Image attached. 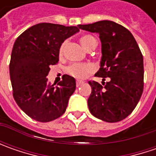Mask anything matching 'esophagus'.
<instances>
[{"mask_svg": "<svg viewBox=\"0 0 156 156\" xmlns=\"http://www.w3.org/2000/svg\"><path fill=\"white\" fill-rule=\"evenodd\" d=\"M81 84H83L82 81H76V87H80Z\"/></svg>", "mask_w": 156, "mask_h": 156, "instance_id": "1", "label": "esophagus"}]
</instances>
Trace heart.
Returning <instances> with one entry per match:
<instances>
[{
	"mask_svg": "<svg viewBox=\"0 0 156 156\" xmlns=\"http://www.w3.org/2000/svg\"><path fill=\"white\" fill-rule=\"evenodd\" d=\"M80 41L82 47L87 50L92 48H95L97 44L96 39L90 34H85L81 36ZM66 43L67 42L64 41L60 47V55H62ZM94 70V67L91 63H72L66 69L67 73L76 79L86 78L89 74L93 73Z\"/></svg>",
	"mask_w": 156,
	"mask_h": 156,
	"instance_id": "b5f03b06",
	"label": "heart"
}]
</instances>
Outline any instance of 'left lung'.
Instances as JSON below:
<instances>
[{
	"label": "left lung",
	"instance_id": "1",
	"mask_svg": "<svg viewBox=\"0 0 156 156\" xmlns=\"http://www.w3.org/2000/svg\"><path fill=\"white\" fill-rule=\"evenodd\" d=\"M78 27L99 34L102 56L94 75L103 81L109 78L104 86L88 81L92 88L87 99L89 111L107 122H120L133 112L143 91V56L139 46L129 30L112 21Z\"/></svg>",
	"mask_w": 156,
	"mask_h": 156
}]
</instances>
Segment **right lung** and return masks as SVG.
<instances>
[{"instance_id": "add662e5", "label": "right lung", "mask_w": 156, "mask_h": 156, "mask_svg": "<svg viewBox=\"0 0 156 156\" xmlns=\"http://www.w3.org/2000/svg\"><path fill=\"white\" fill-rule=\"evenodd\" d=\"M79 27L39 23L24 31L12 49L9 74L13 95L26 115L41 122L54 121L65 113L75 92L74 77L68 75L54 87L48 82L50 66L59 61L60 47Z\"/></svg>"}]
</instances>
